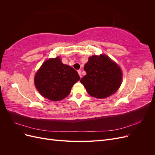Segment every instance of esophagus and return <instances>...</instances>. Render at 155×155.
Here are the masks:
<instances>
[{
	"label": "esophagus",
	"instance_id": "34e87169",
	"mask_svg": "<svg viewBox=\"0 0 155 155\" xmlns=\"http://www.w3.org/2000/svg\"><path fill=\"white\" fill-rule=\"evenodd\" d=\"M78 74L79 75V76H80V78H81V70H78Z\"/></svg>",
	"mask_w": 155,
	"mask_h": 155
}]
</instances>
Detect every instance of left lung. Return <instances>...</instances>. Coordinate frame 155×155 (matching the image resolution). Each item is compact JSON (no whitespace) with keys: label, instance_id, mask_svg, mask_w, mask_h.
I'll list each match as a JSON object with an SVG mask.
<instances>
[{"label":"left lung","instance_id":"left-lung-1","mask_svg":"<svg viewBox=\"0 0 155 155\" xmlns=\"http://www.w3.org/2000/svg\"><path fill=\"white\" fill-rule=\"evenodd\" d=\"M84 70L87 74L80 82L91 96L100 99L107 97L118 91L121 85V68L106 55L91 56Z\"/></svg>","mask_w":155,"mask_h":155}]
</instances>
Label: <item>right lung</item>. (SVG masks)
<instances>
[{
  "label": "right lung",
  "instance_id": "right-lung-1",
  "mask_svg": "<svg viewBox=\"0 0 155 155\" xmlns=\"http://www.w3.org/2000/svg\"><path fill=\"white\" fill-rule=\"evenodd\" d=\"M79 79L76 70L63 64L57 57L46 60L41 65L35 76L34 83L42 96L56 101L66 97Z\"/></svg>",
  "mask_w": 155,
  "mask_h": 155
}]
</instances>
